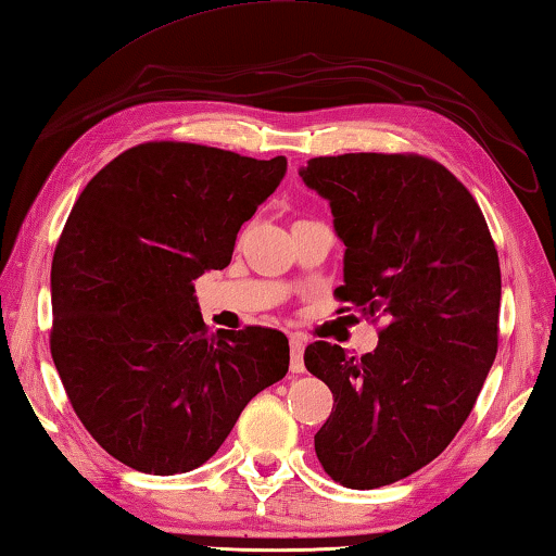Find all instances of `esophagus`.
<instances>
[{"mask_svg":"<svg viewBox=\"0 0 556 556\" xmlns=\"http://www.w3.org/2000/svg\"><path fill=\"white\" fill-rule=\"evenodd\" d=\"M305 339L300 334H290V371L303 374L305 371Z\"/></svg>","mask_w":556,"mask_h":556,"instance_id":"obj_1","label":"esophagus"}]
</instances>
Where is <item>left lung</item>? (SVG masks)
<instances>
[{"mask_svg": "<svg viewBox=\"0 0 556 556\" xmlns=\"http://www.w3.org/2000/svg\"><path fill=\"white\" fill-rule=\"evenodd\" d=\"M300 175L346 247L334 298L386 323L362 358L305 349L334 395L315 452L337 483L381 489L437 459L473 410L498 352V251L473 194L427 155H319Z\"/></svg>", "mask_w": 556, "mask_h": 556, "instance_id": "obj_1", "label": "left lung"}]
</instances>
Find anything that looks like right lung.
<instances>
[{"mask_svg": "<svg viewBox=\"0 0 556 556\" xmlns=\"http://www.w3.org/2000/svg\"><path fill=\"white\" fill-rule=\"evenodd\" d=\"M288 161L185 141L116 155L73 204L51 266V356L75 415L153 476L202 466L253 395L288 374L283 332L210 334L194 303Z\"/></svg>", "mask_w": 556, "mask_h": 556, "instance_id": "add662e5", "label": "right lung"}]
</instances>
